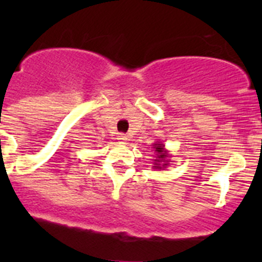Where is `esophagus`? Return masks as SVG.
Instances as JSON below:
<instances>
[{
    "mask_svg": "<svg viewBox=\"0 0 262 262\" xmlns=\"http://www.w3.org/2000/svg\"><path fill=\"white\" fill-rule=\"evenodd\" d=\"M118 141H119V143L125 144L126 141H128V137H126L124 133H120V134H119V136H118Z\"/></svg>",
    "mask_w": 262,
    "mask_h": 262,
    "instance_id": "obj_1",
    "label": "esophagus"
}]
</instances>
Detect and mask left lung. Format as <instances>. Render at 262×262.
I'll return each mask as SVG.
<instances>
[{
	"label": "left lung",
	"mask_w": 262,
	"mask_h": 262,
	"mask_svg": "<svg viewBox=\"0 0 262 262\" xmlns=\"http://www.w3.org/2000/svg\"><path fill=\"white\" fill-rule=\"evenodd\" d=\"M153 148H155V150H156V153H157V158H156L155 160V163H153V167L155 168H163V167H166V166L168 165V153H167V150L165 149V146H163L162 143H161V142H157V143H155L153 144Z\"/></svg>",
	"instance_id": "obj_1"
}]
</instances>
